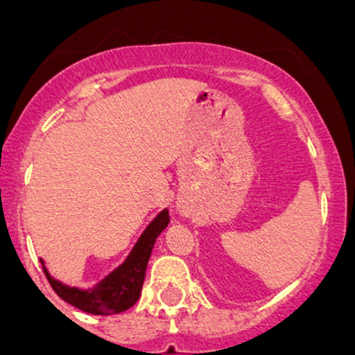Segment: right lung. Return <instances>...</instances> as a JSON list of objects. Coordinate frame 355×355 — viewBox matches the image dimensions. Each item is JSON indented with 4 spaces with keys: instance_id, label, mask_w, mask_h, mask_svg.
Masks as SVG:
<instances>
[{
    "instance_id": "right-lung-1",
    "label": "right lung",
    "mask_w": 355,
    "mask_h": 355,
    "mask_svg": "<svg viewBox=\"0 0 355 355\" xmlns=\"http://www.w3.org/2000/svg\"><path fill=\"white\" fill-rule=\"evenodd\" d=\"M168 223H170V213H168V209H163L151 221V225L146 228V232L141 235V239L135 244L130 256L127 257V261L91 290L67 287V285L56 282L48 273L44 261L41 259L42 270H44L46 278L51 284L53 290L65 302L71 304L77 309L91 314L123 313L128 307L134 306L139 297H141L142 284H144L146 278V268H148L149 257H151V250L155 247L157 235L168 227Z\"/></svg>"
}]
</instances>
